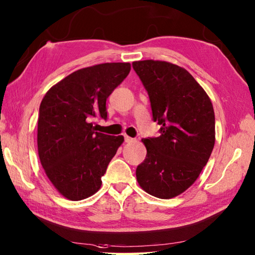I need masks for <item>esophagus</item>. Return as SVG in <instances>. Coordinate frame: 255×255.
<instances>
[{"instance_id": "34e87169", "label": "esophagus", "mask_w": 255, "mask_h": 255, "mask_svg": "<svg viewBox=\"0 0 255 255\" xmlns=\"http://www.w3.org/2000/svg\"><path fill=\"white\" fill-rule=\"evenodd\" d=\"M125 141H126V142H132V141H135V139L126 135V136H125Z\"/></svg>"}]
</instances>
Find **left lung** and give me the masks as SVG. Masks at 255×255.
<instances>
[{
    "instance_id": "obj_1",
    "label": "left lung",
    "mask_w": 255,
    "mask_h": 255,
    "mask_svg": "<svg viewBox=\"0 0 255 255\" xmlns=\"http://www.w3.org/2000/svg\"><path fill=\"white\" fill-rule=\"evenodd\" d=\"M149 96L160 136L143 138L146 158L136 169L139 186L168 200L195 183L215 143L212 101L186 69L159 60L132 62Z\"/></svg>"
}]
</instances>
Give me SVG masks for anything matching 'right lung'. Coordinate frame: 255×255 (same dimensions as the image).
I'll return each mask as SVG.
<instances>
[{"label":"right lung","instance_id":"right-lung-1","mask_svg":"<svg viewBox=\"0 0 255 255\" xmlns=\"http://www.w3.org/2000/svg\"><path fill=\"white\" fill-rule=\"evenodd\" d=\"M128 62L82 68L48 90L38 117V152L45 175L70 201L101 187V177L124 136L96 131L92 119L107 118L106 100L130 71Z\"/></svg>","mask_w":255,"mask_h":255}]
</instances>
